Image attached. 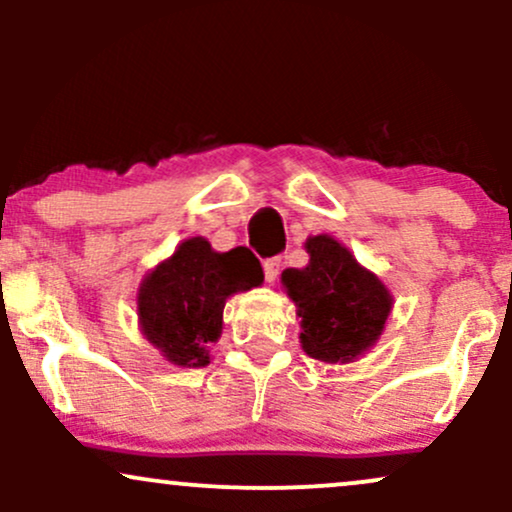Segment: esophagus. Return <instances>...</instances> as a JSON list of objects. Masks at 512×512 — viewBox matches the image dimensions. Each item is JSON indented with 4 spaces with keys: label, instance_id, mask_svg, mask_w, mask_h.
<instances>
[{
    "label": "esophagus",
    "instance_id": "1",
    "mask_svg": "<svg viewBox=\"0 0 512 512\" xmlns=\"http://www.w3.org/2000/svg\"><path fill=\"white\" fill-rule=\"evenodd\" d=\"M279 272H281L279 257H269V260H264V279H267L269 284L279 279Z\"/></svg>",
    "mask_w": 512,
    "mask_h": 512
}]
</instances>
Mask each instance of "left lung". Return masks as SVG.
Masks as SVG:
<instances>
[{"instance_id": "1", "label": "left lung", "mask_w": 512, "mask_h": 512, "mask_svg": "<svg viewBox=\"0 0 512 512\" xmlns=\"http://www.w3.org/2000/svg\"><path fill=\"white\" fill-rule=\"evenodd\" d=\"M305 250L310 262L281 274L301 317L303 351L325 363L356 361L385 330L390 291L332 236L308 238Z\"/></svg>"}]
</instances>
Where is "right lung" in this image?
Here are the masks:
<instances>
[{
    "mask_svg": "<svg viewBox=\"0 0 512 512\" xmlns=\"http://www.w3.org/2000/svg\"><path fill=\"white\" fill-rule=\"evenodd\" d=\"M262 281V267L252 252H216L207 238H187L139 286V327L173 366L204 368L209 346L221 337L226 298Z\"/></svg>",
    "mask_w": 512,
    "mask_h": 512,
    "instance_id": "obj_1",
    "label": "right lung"
}]
</instances>
